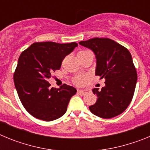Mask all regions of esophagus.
I'll return each mask as SVG.
<instances>
[{"mask_svg":"<svg viewBox=\"0 0 150 150\" xmlns=\"http://www.w3.org/2000/svg\"><path fill=\"white\" fill-rule=\"evenodd\" d=\"M77 93L80 95H84L86 94V91H83V90H78Z\"/></svg>","mask_w":150,"mask_h":150,"instance_id":"1","label":"esophagus"}]
</instances>
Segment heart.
<instances>
[{
  "mask_svg": "<svg viewBox=\"0 0 150 150\" xmlns=\"http://www.w3.org/2000/svg\"><path fill=\"white\" fill-rule=\"evenodd\" d=\"M88 51H85V50H83V51H79L78 52V55H81V54L86 53ZM74 83L76 86H83L84 85L85 83L87 82V78L86 76H76L75 78H74V80H73Z\"/></svg>",
  "mask_w": 150,
  "mask_h": 150,
  "instance_id": "obj_1",
  "label": "heart"
}]
</instances>
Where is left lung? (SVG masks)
I'll list each match as a JSON object with an SVG mask.
<instances>
[{
  "mask_svg": "<svg viewBox=\"0 0 150 150\" xmlns=\"http://www.w3.org/2000/svg\"><path fill=\"white\" fill-rule=\"evenodd\" d=\"M79 43L94 52L95 75L105 79V86L92 90L98 99L90 111L104 119L121 114L132 101L137 79L130 52L109 38H95Z\"/></svg>",
  "mask_w": 150,
  "mask_h": 150,
  "instance_id": "8db88e82",
  "label": "left lung"
}]
</instances>
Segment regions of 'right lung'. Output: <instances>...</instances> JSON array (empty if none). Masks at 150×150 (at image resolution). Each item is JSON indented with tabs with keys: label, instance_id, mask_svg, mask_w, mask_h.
<instances>
[{
	"label": "right lung",
	"instance_id": "add662e5",
	"mask_svg": "<svg viewBox=\"0 0 150 150\" xmlns=\"http://www.w3.org/2000/svg\"><path fill=\"white\" fill-rule=\"evenodd\" d=\"M77 46L75 42H40L33 43L22 52L13 79L22 105L31 116L52 121L66 112L76 89L66 84L59 88H50L47 79L52 71L61 68L63 59Z\"/></svg>",
	"mask_w": 150,
	"mask_h": 150
}]
</instances>
